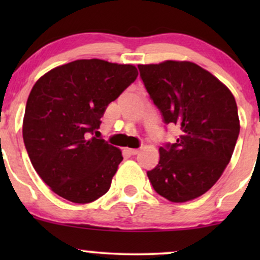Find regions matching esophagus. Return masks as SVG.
<instances>
[{
  "label": "esophagus",
  "mask_w": 260,
  "mask_h": 260,
  "mask_svg": "<svg viewBox=\"0 0 260 260\" xmlns=\"http://www.w3.org/2000/svg\"><path fill=\"white\" fill-rule=\"evenodd\" d=\"M128 153L131 155H137L139 153V149H128Z\"/></svg>",
  "instance_id": "obj_1"
}]
</instances>
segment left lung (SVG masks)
I'll use <instances>...</instances> for the list:
<instances>
[{
    "label": "left lung",
    "mask_w": 260,
    "mask_h": 260,
    "mask_svg": "<svg viewBox=\"0 0 260 260\" xmlns=\"http://www.w3.org/2000/svg\"><path fill=\"white\" fill-rule=\"evenodd\" d=\"M138 70L164 123L177 129L176 142L160 147L149 181L170 202L198 198L216 183L234 153L240 134L234 95L193 62L139 64Z\"/></svg>",
    "instance_id": "1"
}]
</instances>
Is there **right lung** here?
Segmentation results:
<instances>
[{
	"mask_svg": "<svg viewBox=\"0 0 260 260\" xmlns=\"http://www.w3.org/2000/svg\"><path fill=\"white\" fill-rule=\"evenodd\" d=\"M137 77L132 64L78 59L53 68L32 86L23 139L35 171L56 194L85 204L110 189L123 157L98 138V129L107 105Z\"/></svg>",
	"mask_w": 260,
	"mask_h": 260,
	"instance_id": "right-lung-1",
	"label": "right lung"
}]
</instances>
